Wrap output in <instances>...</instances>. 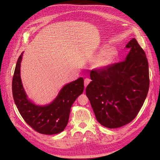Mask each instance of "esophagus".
Masks as SVG:
<instances>
[{"mask_svg":"<svg viewBox=\"0 0 160 160\" xmlns=\"http://www.w3.org/2000/svg\"><path fill=\"white\" fill-rule=\"evenodd\" d=\"M90 82H91V80L89 78H86L84 80V86H85V88L89 84V83H90Z\"/></svg>","mask_w":160,"mask_h":160,"instance_id":"1","label":"esophagus"}]
</instances>
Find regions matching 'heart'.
<instances>
[{
  "label": "heart",
  "instance_id": "obj_1",
  "mask_svg": "<svg viewBox=\"0 0 160 160\" xmlns=\"http://www.w3.org/2000/svg\"><path fill=\"white\" fill-rule=\"evenodd\" d=\"M100 52L93 60V66L95 68H104L110 65L112 62L115 55L114 50L112 48H104Z\"/></svg>",
  "mask_w": 160,
  "mask_h": 160
}]
</instances>
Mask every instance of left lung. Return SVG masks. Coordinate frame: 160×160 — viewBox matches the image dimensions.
Instances as JSON below:
<instances>
[{
  "label": "left lung",
  "mask_w": 160,
  "mask_h": 160,
  "mask_svg": "<svg viewBox=\"0 0 160 160\" xmlns=\"http://www.w3.org/2000/svg\"><path fill=\"white\" fill-rule=\"evenodd\" d=\"M130 52L124 62L90 72L86 89L96 119L108 128L130 123L138 115L149 88L145 52L133 38L126 46Z\"/></svg>",
  "instance_id": "8db88e82"
}]
</instances>
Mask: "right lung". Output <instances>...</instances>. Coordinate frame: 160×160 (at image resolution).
Here are the masks:
<instances>
[{"label": "right lung", "instance_id": "right-lung-1", "mask_svg": "<svg viewBox=\"0 0 160 160\" xmlns=\"http://www.w3.org/2000/svg\"><path fill=\"white\" fill-rule=\"evenodd\" d=\"M22 56V53L17 62L12 80V93L17 108L24 121L37 132L45 135L62 132L68 123L73 103L83 91V78L65 85L49 105H35L27 98L22 85L20 77Z\"/></svg>", "mask_w": 160, "mask_h": 160}]
</instances>
